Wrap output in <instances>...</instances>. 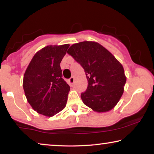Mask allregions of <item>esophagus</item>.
I'll list each match as a JSON object with an SVG mask.
<instances>
[{"label":"esophagus","mask_w":154,"mask_h":154,"mask_svg":"<svg viewBox=\"0 0 154 154\" xmlns=\"http://www.w3.org/2000/svg\"><path fill=\"white\" fill-rule=\"evenodd\" d=\"M69 83H70L71 85H73V84H74V78L71 77L70 79H69Z\"/></svg>","instance_id":"esophagus-1"}]
</instances>
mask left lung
I'll use <instances>...</instances> for the list:
<instances>
[{"label": "left lung", "instance_id": "left-lung-1", "mask_svg": "<svg viewBox=\"0 0 154 154\" xmlns=\"http://www.w3.org/2000/svg\"><path fill=\"white\" fill-rule=\"evenodd\" d=\"M67 53L85 71L88 85L81 94L84 104L97 112L112 109L121 99L126 82L121 63L96 42L73 44Z\"/></svg>", "mask_w": 154, "mask_h": 154}]
</instances>
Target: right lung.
Listing matches in <instances>:
<instances>
[{"instance_id":"add662e5","label":"right lung","mask_w":154,"mask_h":154,"mask_svg":"<svg viewBox=\"0 0 154 154\" xmlns=\"http://www.w3.org/2000/svg\"><path fill=\"white\" fill-rule=\"evenodd\" d=\"M69 44L48 45L35 54L24 75L27 101L40 114L53 116L66 106L70 87L60 67Z\"/></svg>"}]
</instances>
